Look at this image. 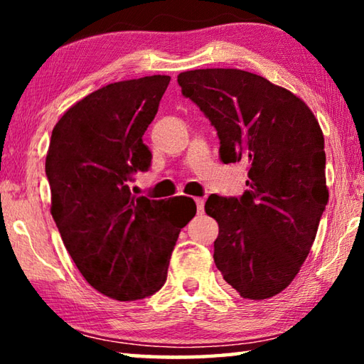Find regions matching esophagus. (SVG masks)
<instances>
[{"instance_id":"obj_1","label":"esophagus","mask_w":364,"mask_h":364,"mask_svg":"<svg viewBox=\"0 0 364 364\" xmlns=\"http://www.w3.org/2000/svg\"><path fill=\"white\" fill-rule=\"evenodd\" d=\"M196 205H197V213H204V204H205V200L202 199V197H196Z\"/></svg>"}]
</instances>
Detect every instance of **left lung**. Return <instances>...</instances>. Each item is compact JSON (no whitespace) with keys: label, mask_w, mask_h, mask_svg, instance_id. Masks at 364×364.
<instances>
[{"label":"left lung","mask_w":364,"mask_h":364,"mask_svg":"<svg viewBox=\"0 0 364 364\" xmlns=\"http://www.w3.org/2000/svg\"><path fill=\"white\" fill-rule=\"evenodd\" d=\"M178 85L217 130L221 160L249 162L241 197L205 202L220 228L215 264L241 297H273L310 254L329 199L319 123L300 97L245 70H188Z\"/></svg>","instance_id":"8db88e82"}]
</instances>
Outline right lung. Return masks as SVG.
Instances as JSON below:
<instances>
[{
    "mask_svg": "<svg viewBox=\"0 0 364 364\" xmlns=\"http://www.w3.org/2000/svg\"><path fill=\"white\" fill-rule=\"evenodd\" d=\"M168 83L152 75L102 86L60 117L46 154L65 249L88 284L115 300L149 297L165 284L178 234L196 215L193 199L151 200L127 184L151 167L143 134Z\"/></svg>",
    "mask_w": 364,
    "mask_h": 364,
    "instance_id": "right-lung-1",
    "label": "right lung"
}]
</instances>
